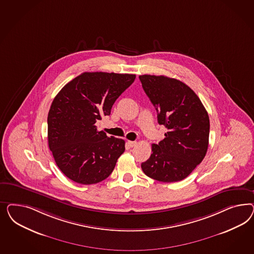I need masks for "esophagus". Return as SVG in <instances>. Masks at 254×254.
I'll use <instances>...</instances> for the list:
<instances>
[{
    "label": "esophagus",
    "instance_id": "34e87169",
    "mask_svg": "<svg viewBox=\"0 0 254 254\" xmlns=\"http://www.w3.org/2000/svg\"><path fill=\"white\" fill-rule=\"evenodd\" d=\"M127 144L130 147H134L137 145V141H132V140H128Z\"/></svg>",
    "mask_w": 254,
    "mask_h": 254
}]
</instances>
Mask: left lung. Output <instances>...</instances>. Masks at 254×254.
I'll use <instances>...</instances> for the list:
<instances>
[{"label":"left lung","mask_w":254,"mask_h":254,"mask_svg":"<svg viewBox=\"0 0 254 254\" xmlns=\"http://www.w3.org/2000/svg\"><path fill=\"white\" fill-rule=\"evenodd\" d=\"M157 111V121L168 132L152 154L141 163L148 177L163 183L180 182L199 165L207 154L209 118L197 95L174 78L144 74L138 77Z\"/></svg>","instance_id":"left-lung-1"}]
</instances>
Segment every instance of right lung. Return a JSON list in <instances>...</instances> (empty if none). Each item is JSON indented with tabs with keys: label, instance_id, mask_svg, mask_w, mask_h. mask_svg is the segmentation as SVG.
Here are the masks:
<instances>
[{
	"label": "right lung",
	"instance_id": "1",
	"mask_svg": "<svg viewBox=\"0 0 254 254\" xmlns=\"http://www.w3.org/2000/svg\"><path fill=\"white\" fill-rule=\"evenodd\" d=\"M135 74L84 72L55 97L47 116L48 145L57 166L69 180L94 185L110 176L125 152V140L98 131Z\"/></svg>",
	"mask_w": 254,
	"mask_h": 254
}]
</instances>
